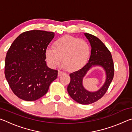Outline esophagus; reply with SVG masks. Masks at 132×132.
<instances>
[{
  "mask_svg": "<svg viewBox=\"0 0 132 132\" xmlns=\"http://www.w3.org/2000/svg\"><path fill=\"white\" fill-rule=\"evenodd\" d=\"M63 74H64V72H63V71H61V70H59V71H58V76H62Z\"/></svg>",
  "mask_w": 132,
  "mask_h": 132,
  "instance_id": "34e87169",
  "label": "esophagus"
}]
</instances>
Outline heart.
<instances>
[{"mask_svg": "<svg viewBox=\"0 0 132 132\" xmlns=\"http://www.w3.org/2000/svg\"><path fill=\"white\" fill-rule=\"evenodd\" d=\"M53 48L45 50V57L49 65L56 68L63 64L68 70H76L88 62L90 56V46L86 40L66 35L53 42Z\"/></svg>", "mask_w": 132, "mask_h": 132, "instance_id": "b5f03b06", "label": "heart"}]
</instances>
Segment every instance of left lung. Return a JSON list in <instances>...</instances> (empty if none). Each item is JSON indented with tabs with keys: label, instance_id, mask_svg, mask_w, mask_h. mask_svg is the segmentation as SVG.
<instances>
[{
	"label": "left lung",
	"instance_id": "obj_1",
	"mask_svg": "<svg viewBox=\"0 0 132 132\" xmlns=\"http://www.w3.org/2000/svg\"><path fill=\"white\" fill-rule=\"evenodd\" d=\"M84 35L91 45L90 57L88 63L81 69L70 74V82L68 86V92L78 103L88 105L97 101L106 93L114 76V65L110 51L103 42L94 35L88 33H84ZM94 66H101L104 69L106 80L99 90L91 92L84 87L82 80L87 71Z\"/></svg>",
	"mask_w": 132,
	"mask_h": 132
}]
</instances>
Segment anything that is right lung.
Segmentation results:
<instances>
[{
	"label": "right lung",
	"instance_id": "obj_1",
	"mask_svg": "<svg viewBox=\"0 0 132 132\" xmlns=\"http://www.w3.org/2000/svg\"><path fill=\"white\" fill-rule=\"evenodd\" d=\"M53 32L31 30L19 35L6 54L4 75L14 94L32 101L47 93L57 70L49 68L45 50L54 38Z\"/></svg>",
	"mask_w": 132,
	"mask_h": 132
}]
</instances>
